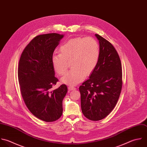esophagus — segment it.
<instances>
[{
    "instance_id": "34e87169",
    "label": "esophagus",
    "mask_w": 147,
    "mask_h": 147,
    "mask_svg": "<svg viewBox=\"0 0 147 147\" xmlns=\"http://www.w3.org/2000/svg\"><path fill=\"white\" fill-rule=\"evenodd\" d=\"M68 89H69V90H74L76 89V88L75 87H74V86H69L68 87Z\"/></svg>"
}]
</instances>
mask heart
Returning <instances> with one entry per match:
<instances>
[{
	"mask_svg": "<svg viewBox=\"0 0 147 147\" xmlns=\"http://www.w3.org/2000/svg\"><path fill=\"white\" fill-rule=\"evenodd\" d=\"M59 53L51 58L55 70L59 75H63L70 61L71 69L61 81L67 85H76L95 69L100 58V47L97 40L92 37H77L63 43L59 48Z\"/></svg>",
	"mask_w": 147,
	"mask_h": 147,
	"instance_id": "b5f03b06",
	"label": "heart"
}]
</instances>
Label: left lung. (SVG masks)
I'll return each mask as SVG.
<instances>
[{"mask_svg": "<svg viewBox=\"0 0 147 147\" xmlns=\"http://www.w3.org/2000/svg\"><path fill=\"white\" fill-rule=\"evenodd\" d=\"M95 35L100 47L99 61L89 78L79 88L82 113L92 121L101 120L112 111L123 85L121 63L116 50L107 39Z\"/></svg>", "mask_w": 147, "mask_h": 147, "instance_id": "8db88e82", "label": "left lung"}]
</instances>
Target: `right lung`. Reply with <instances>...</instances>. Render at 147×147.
Masks as SVG:
<instances>
[{"instance_id":"add662e5","label":"right lung","mask_w":147,"mask_h":147,"mask_svg":"<svg viewBox=\"0 0 147 147\" xmlns=\"http://www.w3.org/2000/svg\"><path fill=\"white\" fill-rule=\"evenodd\" d=\"M63 37L57 33L36 36L24 48L19 62L18 81L24 102L33 115L45 122L61 117L67 92L65 84L51 90L58 81L51 58Z\"/></svg>"}]
</instances>
